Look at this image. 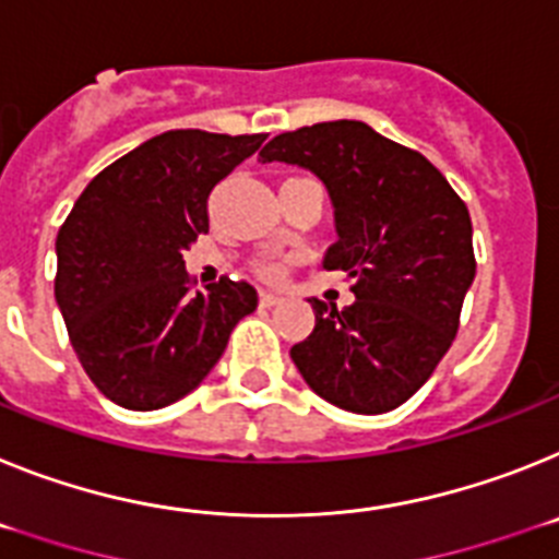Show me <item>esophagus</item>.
<instances>
[{
	"label": "esophagus",
	"mask_w": 559,
	"mask_h": 559,
	"mask_svg": "<svg viewBox=\"0 0 559 559\" xmlns=\"http://www.w3.org/2000/svg\"><path fill=\"white\" fill-rule=\"evenodd\" d=\"M278 295H275V293H261L259 295V304H261V307H264V309H270V307H275V304H278Z\"/></svg>",
	"instance_id": "esophagus-1"
}]
</instances>
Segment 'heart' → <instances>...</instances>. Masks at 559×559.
I'll list each match as a JSON object with an SVG mask.
<instances>
[{
    "mask_svg": "<svg viewBox=\"0 0 559 559\" xmlns=\"http://www.w3.org/2000/svg\"><path fill=\"white\" fill-rule=\"evenodd\" d=\"M255 273H259V278L264 281H278L281 275H284V270H281L278 264H273V261H264V264L255 266Z\"/></svg>",
    "mask_w": 559,
    "mask_h": 559,
    "instance_id": "1",
    "label": "heart"
}]
</instances>
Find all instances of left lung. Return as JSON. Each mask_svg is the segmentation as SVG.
I'll use <instances>...</instances> for the list:
<instances>
[{
  "instance_id": "left-lung-1",
  "label": "left lung",
  "mask_w": 559,
  "mask_h": 559,
  "mask_svg": "<svg viewBox=\"0 0 559 559\" xmlns=\"http://www.w3.org/2000/svg\"><path fill=\"white\" fill-rule=\"evenodd\" d=\"M261 163L307 168L326 186L337 241L323 270L352 278V307L312 298L314 329L289 357L314 394L352 414L394 411L430 380L473 286L467 205L430 159L360 120L304 126Z\"/></svg>"
}]
</instances>
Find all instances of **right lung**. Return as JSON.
Segmentation results:
<instances>
[{
	"instance_id": "right-lung-1",
	"label": "right lung",
	"mask_w": 559,
	"mask_h": 559,
	"mask_svg": "<svg viewBox=\"0 0 559 559\" xmlns=\"http://www.w3.org/2000/svg\"><path fill=\"white\" fill-rule=\"evenodd\" d=\"M266 134L177 129L92 179L58 230L56 304L100 394L157 411L191 394L259 307L247 281L188 293L182 250L207 233V199Z\"/></svg>"
}]
</instances>
